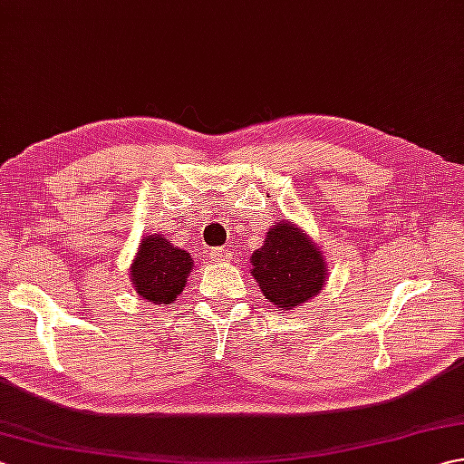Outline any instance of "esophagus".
<instances>
[{
	"label": "esophagus",
	"mask_w": 464,
	"mask_h": 464,
	"mask_svg": "<svg viewBox=\"0 0 464 464\" xmlns=\"http://www.w3.org/2000/svg\"><path fill=\"white\" fill-rule=\"evenodd\" d=\"M209 257L215 261V263H227L231 259V253L227 251V249H213L211 253H209Z\"/></svg>",
	"instance_id": "34e87169"
}]
</instances>
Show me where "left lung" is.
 Wrapping results in <instances>:
<instances>
[{
  "instance_id": "1",
  "label": "left lung",
  "mask_w": 464,
  "mask_h": 464,
  "mask_svg": "<svg viewBox=\"0 0 464 464\" xmlns=\"http://www.w3.org/2000/svg\"><path fill=\"white\" fill-rule=\"evenodd\" d=\"M251 275L265 299L281 311L301 307L321 293L327 281V265L321 249L291 221L271 227L263 247L251 255Z\"/></svg>"
}]
</instances>
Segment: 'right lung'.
<instances>
[{
  "mask_svg": "<svg viewBox=\"0 0 464 464\" xmlns=\"http://www.w3.org/2000/svg\"><path fill=\"white\" fill-rule=\"evenodd\" d=\"M191 269V255L155 233L143 237L130 273L141 299L155 304H169L177 295H181Z\"/></svg>",
  "mask_w": 464,
  "mask_h": 464,
  "instance_id": "obj_1",
  "label": "right lung"
}]
</instances>
